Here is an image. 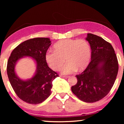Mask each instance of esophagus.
Masks as SVG:
<instances>
[{"label": "esophagus", "mask_w": 124, "mask_h": 124, "mask_svg": "<svg viewBox=\"0 0 124 124\" xmlns=\"http://www.w3.org/2000/svg\"><path fill=\"white\" fill-rule=\"evenodd\" d=\"M70 76H62V78H68Z\"/></svg>", "instance_id": "esophagus-1"}]
</instances>
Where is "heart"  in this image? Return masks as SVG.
I'll use <instances>...</instances> for the list:
<instances>
[{
	"mask_svg": "<svg viewBox=\"0 0 124 124\" xmlns=\"http://www.w3.org/2000/svg\"><path fill=\"white\" fill-rule=\"evenodd\" d=\"M54 52L48 51L45 60L52 70L61 69L65 61L67 63L62 70L64 74L84 70L89 64L91 55V46L85 39H63L54 44Z\"/></svg>",
	"mask_w": 124,
	"mask_h": 124,
	"instance_id": "heart-1",
	"label": "heart"
}]
</instances>
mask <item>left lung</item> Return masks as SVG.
Wrapping results in <instances>:
<instances>
[{
  "label": "left lung",
  "instance_id": "obj_1",
  "mask_svg": "<svg viewBox=\"0 0 124 124\" xmlns=\"http://www.w3.org/2000/svg\"><path fill=\"white\" fill-rule=\"evenodd\" d=\"M86 40L91 49V60L71 87L73 93L83 102L93 103L108 95L118 72V61L112 45L102 38L88 33Z\"/></svg>",
  "mask_w": 124,
  "mask_h": 124
}]
</instances>
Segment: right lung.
<instances>
[{
    "label": "right lung",
    "mask_w": 124,
    "mask_h": 124,
    "mask_svg": "<svg viewBox=\"0 0 124 124\" xmlns=\"http://www.w3.org/2000/svg\"><path fill=\"white\" fill-rule=\"evenodd\" d=\"M51 45L47 38H35L27 40L15 48L9 58L7 74L10 83L17 96L24 102L37 104L51 95L52 81L59 75L48 66L45 54ZM23 56L34 58L37 63L36 73L32 79L22 81L14 72L16 61Z\"/></svg>",
    "instance_id": "add662e5"
}]
</instances>
